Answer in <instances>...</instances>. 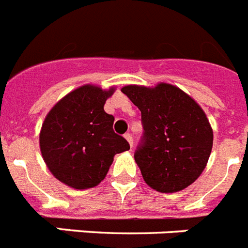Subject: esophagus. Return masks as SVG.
I'll return each mask as SVG.
<instances>
[{
  "label": "esophagus",
  "mask_w": 248,
  "mask_h": 248,
  "mask_svg": "<svg viewBox=\"0 0 248 248\" xmlns=\"http://www.w3.org/2000/svg\"><path fill=\"white\" fill-rule=\"evenodd\" d=\"M124 139L128 141V143H130V146L132 147V145H134V137H132V135L130 134V132H127V134H124Z\"/></svg>",
  "instance_id": "obj_1"
}]
</instances>
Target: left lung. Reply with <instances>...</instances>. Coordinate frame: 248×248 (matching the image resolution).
Segmentation results:
<instances>
[{
	"instance_id": "1",
	"label": "left lung",
	"mask_w": 248,
	"mask_h": 248,
	"mask_svg": "<svg viewBox=\"0 0 248 248\" xmlns=\"http://www.w3.org/2000/svg\"><path fill=\"white\" fill-rule=\"evenodd\" d=\"M121 91L141 111L143 135L135 161L147 185L175 193L194 183L213 146V131L198 103L166 83L155 88L126 85Z\"/></svg>"
}]
</instances>
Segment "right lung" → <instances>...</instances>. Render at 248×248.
I'll return each mask as SVG.
<instances>
[{
  "mask_svg": "<svg viewBox=\"0 0 248 248\" xmlns=\"http://www.w3.org/2000/svg\"><path fill=\"white\" fill-rule=\"evenodd\" d=\"M114 89L83 85L51 108L40 132L44 161L53 175L74 189L93 188L105 179L116 154L130 149L113 131L103 109Z\"/></svg>",
  "mask_w": 248,
  "mask_h": 248,
  "instance_id": "1",
  "label": "right lung"
}]
</instances>
